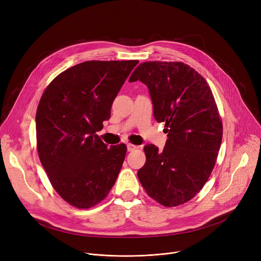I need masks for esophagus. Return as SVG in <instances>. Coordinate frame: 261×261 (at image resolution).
<instances>
[{"instance_id":"34e87169","label":"esophagus","mask_w":261,"mask_h":261,"mask_svg":"<svg viewBox=\"0 0 261 261\" xmlns=\"http://www.w3.org/2000/svg\"><path fill=\"white\" fill-rule=\"evenodd\" d=\"M135 148H137L136 145H134V144H132V143H128V144H127V150H128V152H132V151L135 150Z\"/></svg>"}]
</instances>
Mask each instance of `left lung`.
Here are the masks:
<instances>
[{
  "label": "left lung",
  "mask_w": 261,
  "mask_h": 261,
  "mask_svg": "<svg viewBox=\"0 0 261 261\" xmlns=\"http://www.w3.org/2000/svg\"><path fill=\"white\" fill-rule=\"evenodd\" d=\"M150 92L154 117L168 133L163 151L144 146L146 161L138 171L148 196L164 206L192 199L215 166L223 135L213 93L200 74L180 62H144L129 79Z\"/></svg>",
  "instance_id": "obj_1"
}]
</instances>
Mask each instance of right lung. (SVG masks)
I'll use <instances>...</instances> for the list:
<instances>
[{
	"mask_svg": "<svg viewBox=\"0 0 261 261\" xmlns=\"http://www.w3.org/2000/svg\"><path fill=\"white\" fill-rule=\"evenodd\" d=\"M138 61H88L59 75L44 91L36 114L37 148L58 194L89 208L115 185L127 146L108 147L96 134L109 120L115 98Z\"/></svg>",
	"mask_w": 261,
	"mask_h": 261,
	"instance_id": "right-lung-1",
	"label": "right lung"
}]
</instances>
